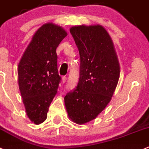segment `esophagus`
<instances>
[{"instance_id":"1","label":"esophagus","mask_w":149,"mask_h":149,"mask_svg":"<svg viewBox=\"0 0 149 149\" xmlns=\"http://www.w3.org/2000/svg\"><path fill=\"white\" fill-rule=\"evenodd\" d=\"M66 80H67V77H65V76L62 77V82H63V83H65V82L66 81Z\"/></svg>"}]
</instances>
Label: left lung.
Masks as SVG:
<instances>
[{"label":"left lung","mask_w":149,"mask_h":149,"mask_svg":"<svg viewBox=\"0 0 149 149\" xmlns=\"http://www.w3.org/2000/svg\"><path fill=\"white\" fill-rule=\"evenodd\" d=\"M80 52V79L64 97L71 121L84 124L98 116L111 100L120 77V64L113 42L100 25L70 28Z\"/></svg>","instance_id":"obj_1"}]
</instances>
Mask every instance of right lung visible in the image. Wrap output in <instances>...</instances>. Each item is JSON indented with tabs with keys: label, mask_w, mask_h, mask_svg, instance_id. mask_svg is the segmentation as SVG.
<instances>
[{
	"label": "right lung",
	"mask_w": 149,
	"mask_h": 149,
	"mask_svg": "<svg viewBox=\"0 0 149 149\" xmlns=\"http://www.w3.org/2000/svg\"><path fill=\"white\" fill-rule=\"evenodd\" d=\"M67 36L61 26L52 22L42 25L33 34L17 68L18 84L29 119L35 124L46 120L56 96L61 77L56 48Z\"/></svg>",
	"instance_id": "add662e5"
}]
</instances>
